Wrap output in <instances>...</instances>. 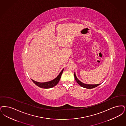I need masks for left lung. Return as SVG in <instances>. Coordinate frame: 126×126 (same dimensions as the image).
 I'll list each match as a JSON object with an SVG mask.
<instances>
[{"mask_svg":"<svg viewBox=\"0 0 126 126\" xmlns=\"http://www.w3.org/2000/svg\"><path fill=\"white\" fill-rule=\"evenodd\" d=\"M74 76H75V80L76 81V82H77V83L79 85L81 86V87H83L84 88H87V89H93V88H94L98 86V85H100V84H85V83H82V82H81V81H79L78 78H77L76 76V74L75 73L74 74Z\"/></svg>","mask_w":126,"mask_h":126,"instance_id":"obj_1","label":"left lung"}]
</instances>
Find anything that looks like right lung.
Wrapping results in <instances>:
<instances>
[{
	"label": "right lung",
	"mask_w": 126,
	"mask_h": 126,
	"mask_svg": "<svg viewBox=\"0 0 126 126\" xmlns=\"http://www.w3.org/2000/svg\"><path fill=\"white\" fill-rule=\"evenodd\" d=\"M64 70V69H63L62 71H61V73L60 74L57 76V77L55 78L54 79L51 80V81H47V82H37L35 81H34L33 80L31 79L33 82L35 84V85L41 88H44V89H49L52 88L54 87L56 85L59 81L60 80L61 76L62 75V74L63 73V71Z\"/></svg>",
	"instance_id": "add662e5"
}]
</instances>
